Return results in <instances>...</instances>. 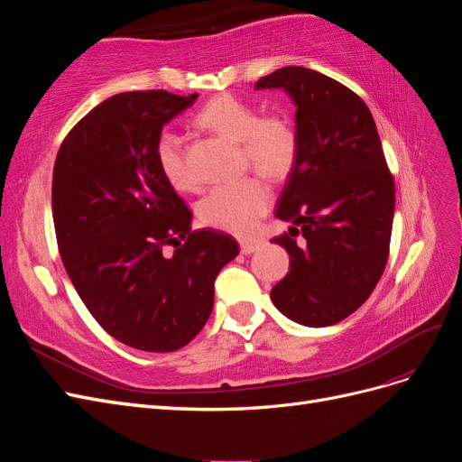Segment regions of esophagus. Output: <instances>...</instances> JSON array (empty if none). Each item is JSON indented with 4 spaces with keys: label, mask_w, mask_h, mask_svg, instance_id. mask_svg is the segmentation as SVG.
<instances>
[{
    "label": "esophagus",
    "mask_w": 462,
    "mask_h": 462,
    "mask_svg": "<svg viewBox=\"0 0 462 462\" xmlns=\"http://www.w3.org/2000/svg\"><path fill=\"white\" fill-rule=\"evenodd\" d=\"M258 243H248V241H245V243H241V253L243 254H253V253H256L258 250Z\"/></svg>",
    "instance_id": "esophagus-1"
}]
</instances>
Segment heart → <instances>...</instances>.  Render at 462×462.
<instances>
[{
  "label": "heart",
  "mask_w": 462,
  "mask_h": 462,
  "mask_svg": "<svg viewBox=\"0 0 462 462\" xmlns=\"http://www.w3.org/2000/svg\"><path fill=\"white\" fill-rule=\"evenodd\" d=\"M202 129L216 133L241 146L250 167L270 179L283 177L297 158V133L282 116H262L260 109L241 97L219 94L212 97L197 116ZM153 156L165 177L177 190L194 189V177L187 165L179 136L163 131ZM272 192L262 179L250 177L235 185H221L209 190L199 204L202 223L221 231L246 235L270 208Z\"/></svg>",
  "instance_id": "obj_1"
}]
</instances>
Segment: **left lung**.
I'll list each match as a JSON object with an SVG mask.
<instances>
[{
  "instance_id": "1",
  "label": "left lung",
  "mask_w": 462,
  "mask_h": 462,
  "mask_svg": "<svg viewBox=\"0 0 462 462\" xmlns=\"http://www.w3.org/2000/svg\"><path fill=\"white\" fill-rule=\"evenodd\" d=\"M256 88H283L297 106V158L275 212L292 227L273 239L291 256L289 273L272 300L297 324L333 326L366 302L385 270L393 175L368 106L341 82L291 65Z\"/></svg>"
}]
</instances>
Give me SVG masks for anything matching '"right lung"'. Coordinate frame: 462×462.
<instances>
[{"instance_id":"1","label":"right lung","mask_w":462,"mask_h":462,"mask_svg":"<svg viewBox=\"0 0 462 462\" xmlns=\"http://www.w3.org/2000/svg\"><path fill=\"white\" fill-rule=\"evenodd\" d=\"M197 97L111 96L69 131L53 165V226L69 279L111 337L148 353L197 337L219 270L239 254L227 233L190 231V209L153 156L163 125ZM170 244L180 246L165 255Z\"/></svg>"}]
</instances>
